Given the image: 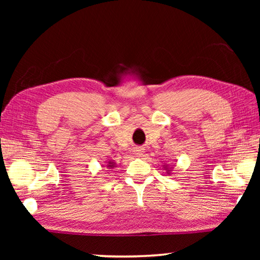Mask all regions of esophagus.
I'll return each instance as SVG.
<instances>
[{"mask_svg": "<svg viewBox=\"0 0 260 260\" xmlns=\"http://www.w3.org/2000/svg\"><path fill=\"white\" fill-rule=\"evenodd\" d=\"M133 152H134V155L136 157H142L143 153H144V149L141 148V147H136V148H134Z\"/></svg>", "mask_w": 260, "mask_h": 260, "instance_id": "esophagus-1", "label": "esophagus"}]
</instances>
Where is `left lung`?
<instances>
[{"mask_svg":"<svg viewBox=\"0 0 260 260\" xmlns=\"http://www.w3.org/2000/svg\"><path fill=\"white\" fill-rule=\"evenodd\" d=\"M164 170H166L167 171V174H171V171H172V167H170L169 165H167V164H165L164 165Z\"/></svg>","mask_w":260,"mask_h":260,"instance_id":"1","label":"left lung"}]
</instances>
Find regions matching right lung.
<instances>
[{
  "label": "right lung",
  "instance_id": "1",
  "mask_svg": "<svg viewBox=\"0 0 260 260\" xmlns=\"http://www.w3.org/2000/svg\"><path fill=\"white\" fill-rule=\"evenodd\" d=\"M107 167L109 170H111V169H113V167H116V161H113V160H110V161H108V165H107Z\"/></svg>",
  "mask_w": 260,
  "mask_h": 260
}]
</instances>
